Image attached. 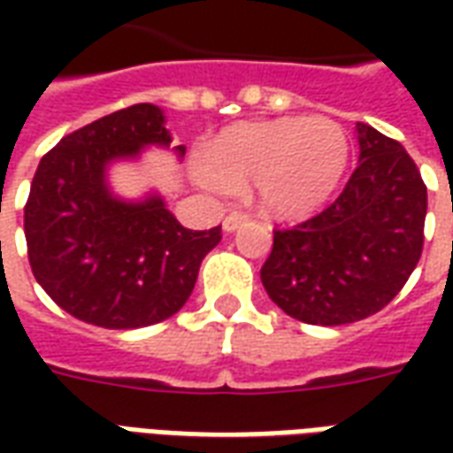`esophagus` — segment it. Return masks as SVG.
<instances>
[{
	"label": "esophagus",
	"mask_w": 453,
	"mask_h": 453,
	"mask_svg": "<svg viewBox=\"0 0 453 453\" xmlns=\"http://www.w3.org/2000/svg\"><path fill=\"white\" fill-rule=\"evenodd\" d=\"M240 223H242V218L237 216V213H230V216L223 220V230H226V233H235L237 227H240Z\"/></svg>",
	"instance_id": "obj_1"
}]
</instances>
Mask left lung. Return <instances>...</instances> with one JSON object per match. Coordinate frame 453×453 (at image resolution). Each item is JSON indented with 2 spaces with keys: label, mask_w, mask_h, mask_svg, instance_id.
Masks as SVG:
<instances>
[{
  "label": "left lung",
  "mask_w": 453,
  "mask_h": 453,
  "mask_svg": "<svg viewBox=\"0 0 453 453\" xmlns=\"http://www.w3.org/2000/svg\"><path fill=\"white\" fill-rule=\"evenodd\" d=\"M148 145L169 148L165 116L135 104L65 135L43 155L24 208L35 281L84 323L128 330L167 320L187 303L220 227L188 230L165 198L113 196L106 169ZM184 155V145L174 148Z\"/></svg>",
  "instance_id": "8db88e82"
}]
</instances>
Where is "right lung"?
<instances>
[{
  "label": "right lung",
  "mask_w": 453,
  "mask_h": 453,
  "mask_svg": "<svg viewBox=\"0 0 453 453\" xmlns=\"http://www.w3.org/2000/svg\"><path fill=\"white\" fill-rule=\"evenodd\" d=\"M359 167L333 203L274 230L262 266L266 294L308 325L379 313L405 286L425 242L427 187L395 140L359 130Z\"/></svg>",
  "instance_id": "right-lung-1"
}]
</instances>
